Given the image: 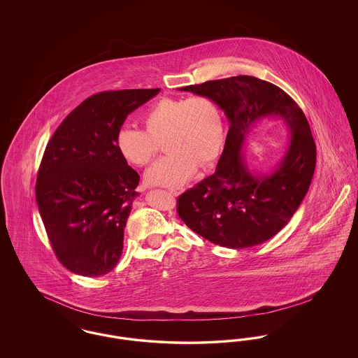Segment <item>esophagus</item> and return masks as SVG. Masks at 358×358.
<instances>
[{"mask_svg":"<svg viewBox=\"0 0 358 358\" xmlns=\"http://www.w3.org/2000/svg\"><path fill=\"white\" fill-rule=\"evenodd\" d=\"M168 190H169V193L173 194V196H178V194L182 193L184 189H181V187H168Z\"/></svg>","mask_w":358,"mask_h":358,"instance_id":"1","label":"esophagus"}]
</instances>
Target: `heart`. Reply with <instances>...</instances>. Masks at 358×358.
Here are the masks:
<instances>
[{"mask_svg":"<svg viewBox=\"0 0 358 358\" xmlns=\"http://www.w3.org/2000/svg\"><path fill=\"white\" fill-rule=\"evenodd\" d=\"M142 122L146 131L122 126L114 142L127 164L145 166L157 152L158 141L165 138L164 149L168 154L145 174L152 185H182L199 165L212 164L222 152L225 136L222 110L204 95L164 98L146 110Z\"/></svg>","mask_w":358,"mask_h":358,"instance_id":"heart-1","label":"heart"}]
</instances>
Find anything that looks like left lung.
Here are the masks:
<instances>
[{
  "mask_svg": "<svg viewBox=\"0 0 358 358\" xmlns=\"http://www.w3.org/2000/svg\"><path fill=\"white\" fill-rule=\"evenodd\" d=\"M217 103L229 130L216 171L177 200V213L197 235L227 248L267 241L289 222L306 196L315 169V142L303 111L279 87L255 76H232L181 87ZM290 131L282 159L266 175L249 171L241 153L262 122Z\"/></svg>",
  "mask_w": 358,
  "mask_h": 358,
  "instance_id": "obj_1",
  "label": "left lung"
}]
</instances>
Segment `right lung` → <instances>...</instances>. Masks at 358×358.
Instances as JSON below:
<instances>
[{
	"instance_id": "obj_1",
	"label": "right lung",
	"mask_w": 358,
	"mask_h": 358,
	"mask_svg": "<svg viewBox=\"0 0 358 358\" xmlns=\"http://www.w3.org/2000/svg\"><path fill=\"white\" fill-rule=\"evenodd\" d=\"M159 92L104 91L87 98L53 133L36 181V201L60 263L82 276L115 268L139 174L114 138L130 113Z\"/></svg>"
}]
</instances>
